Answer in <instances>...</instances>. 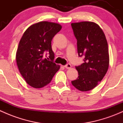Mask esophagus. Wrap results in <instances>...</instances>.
I'll return each mask as SVG.
<instances>
[{"label":"esophagus","instance_id":"34e87169","mask_svg":"<svg viewBox=\"0 0 123 123\" xmlns=\"http://www.w3.org/2000/svg\"><path fill=\"white\" fill-rule=\"evenodd\" d=\"M64 67L67 69H70L71 68V65L70 64H67L66 65H65V66H64Z\"/></svg>","mask_w":123,"mask_h":123}]
</instances>
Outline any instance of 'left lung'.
<instances>
[{"mask_svg": "<svg viewBox=\"0 0 123 123\" xmlns=\"http://www.w3.org/2000/svg\"><path fill=\"white\" fill-rule=\"evenodd\" d=\"M71 26L77 40L79 56L85 57V62L75 67L79 77L71 83L80 91H89L98 85L108 69L107 40L102 28L93 22L71 23Z\"/></svg>", "mask_w": 123, "mask_h": 123, "instance_id": "left-lung-1", "label": "left lung"}]
</instances>
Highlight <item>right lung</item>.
<instances>
[{
  "instance_id": "1",
  "label": "right lung",
  "mask_w": 123,
  "mask_h": 123,
  "mask_svg": "<svg viewBox=\"0 0 123 123\" xmlns=\"http://www.w3.org/2000/svg\"><path fill=\"white\" fill-rule=\"evenodd\" d=\"M61 28L58 23L41 21L30 26L24 33L16 61L21 74L30 86L40 89L48 85L60 68L59 65L52 61L55 54L51 42ZM45 51L49 52L50 61L43 56Z\"/></svg>"
}]
</instances>
